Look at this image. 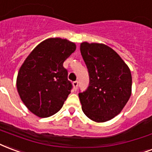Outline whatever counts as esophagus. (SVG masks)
Returning a JSON list of instances; mask_svg holds the SVG:
<instances>
[{
    "label": "esophagus",
    "instance_id": "obj_1",
    "mask_svg": "<svg viewBox=\"0 0 152 152\" xmlns=\"http://www.w3.org/2000/svg\"><path fill=\"white\" fill-rule=\"evenodd\" d=\"M72 85H73V87H74V89L76 90V89H77V87H78V81H77V80L74 81L72 83Z\"/></svg>",
    "mask_w": 152,
    "mask_h": 152
}]
</instances>
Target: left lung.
<instances>
[{
    "label": "left lung",
    "mask_w": 152,
    "mask_h": 152,
    "mask_svg": "<svg viewBox=\"0 0 152 152\" xmlns=\"http://www.w3.org/2000/svg\"><path fill=\"white\" fill-rule=\"evenodd\" d=\"M80 52L89 75L88 87L79 93L82 110L94 122L109 121L130 99V68L116 51L102 43L82 42Z\"/></svg>",
    "instance_id": "obj_1"
}]
</instances>
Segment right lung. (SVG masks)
Returning <instances> with one entry per match:
<instances>
[{"label":"right lung","mask_w":152,"mask_h":152,"mask_svg":"<svg viewBox=\"0 0 152 152\" xmlns=\"http://www.w3.org/2000/svg\"><path fill=\"white\" fill-rule=\"evenodd\" d=\"M67 39L51 38L39 43L19 69L17 88L29 110L39 118L60 110L72 88L64 62L76 50Z\"/></svg>","instance_id":"1"}]
</instances>
